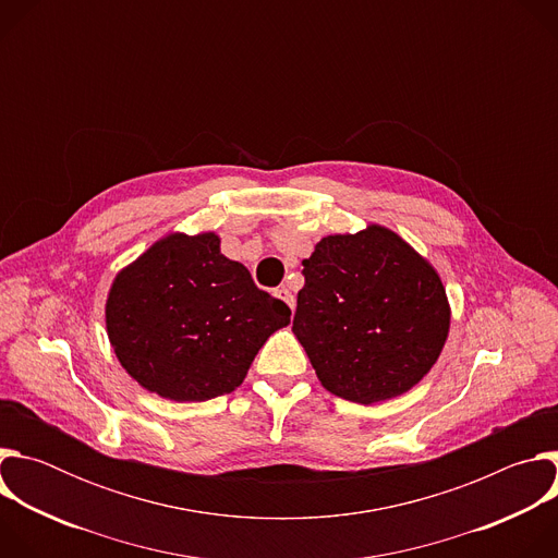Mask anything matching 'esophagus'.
<instances>
[{"mask_svg": "<svg viewBox=\"0 0 558 558\" xmlns=\"http://www.w3.org/2000/svg\"><path fill=\"white\" fill-rule=\"evenodd\" d=\"M274 295H276L278 300H282L287 306H291V308L295 306V295H293L287 287H278V289L274 291Z\"/></svg>", "mask_w": 558, "mask_h": 558, "instance_id": "obj_1", "label": "esophagus"}]
</instances>
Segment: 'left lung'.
<instances>
[{"label":"left lung","instance_id":"8db88e82","mask_svg":"<svg viewBox=\"0 0 558 558\" xmlns=\"http://www.w3.org/2000/svg\"><path fill=\"white\" fill-rule=\"evenodd\" d=\"M293 333L323 386L355 404L411 390L450 329L433 265L381 225L336 233L302 260Z\"/></svg>","mask_w":558,"mask_h":558}]
</instances>
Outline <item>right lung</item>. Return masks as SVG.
Listing matches in <instances>:
<instances>
[{
  "label": "right lung",
  "instance_id": "right-lung-1",
  "mask_svg": "<svg viewBox=\"0 0 558 558\" xmlns=\"http://www.w3.org/2000/svg\"><path fill=\"white\" fill-rule=\"evenodd\" d=\"M291 308L220 254L214 231L170 233L121 269L106 327L121 366L172 402H207L241 386Z\"/></svg>",
  "mask_w": 558,
  "mask_h": 558
}]
</instances>
